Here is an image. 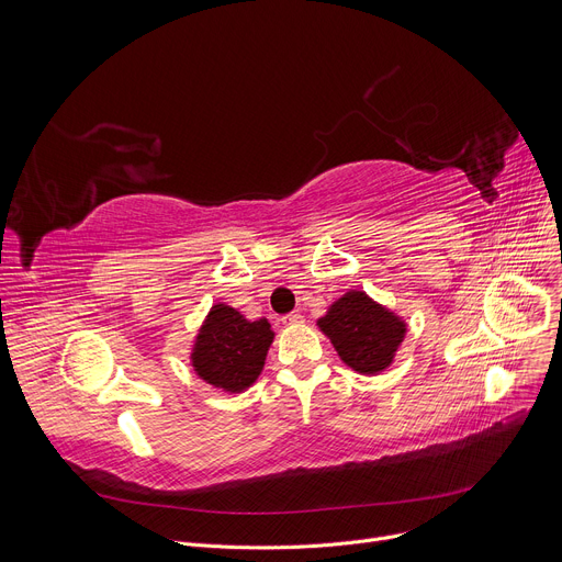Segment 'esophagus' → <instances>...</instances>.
<instances>
[{
	"instance_id": "obj_1",
	"label": "esophagus",
	"mask_w": 562,
	"mask_h": 562,
	"mask_svg": "<svg viewBox=\"0 0 562 562\" xmlns=\"http://www.w3.org/2000/svg\"><path fill=\"white\" fill-rule=\"evenodd\" d=\"M302 319H304V317H302L297 311H293V313H286V315L282 317V323H284V325H300Z\"/></svg>"
}]
</instances>
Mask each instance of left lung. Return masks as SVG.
I'll return each instance as SVG.
<instances>
[{"instance_id": "8db88e82", "label": "left lung", "mask_w": 562, "mask_h": 562, "mask_svg": "<svg viewBox=\"0 0 562 562\" xmlns=\"http://www.w3.org/2000/svg\"><path fill=\"white\" fill-rule=\"evenodd\" d=\"M317 327L329 336L338 356L364 375L380 373L391 364L407 331L403 319L364 291L345 293L317 319Z\"/></svg>"}]
</instances>
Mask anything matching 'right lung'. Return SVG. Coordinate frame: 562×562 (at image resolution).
Returning <instances> with one entry per match:
<instances>
[{
    "instance_id": "1",
    "label": "right lung",
    "mask_w": 562,
    "mask_h": 562,
    "mask_svg": "<svg viewBox=\"0 0 562 562\" xmlns=\"http://www.w3.org/2000/svg\"><path fill=\"white\" fill-rule=\"evenodd\" d=\"M271 342L273 331L265 317L249 323L239 311L215 304L198 334L191 360L202 380L239 393L258 380Z\"/></svg>"
}]
</instances>
